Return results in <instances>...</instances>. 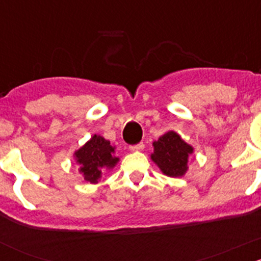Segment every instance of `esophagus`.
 Here are the masks:
<instances>
[{
  "label": "esophagus",
  "mask_w": 261,
  "mask_h": 261,
  "mask_svg": "<svg viewBox=\"0 0 261 261\" xmlns=\"http://www.w3.org/2000/svg\"><path fill=\"white\" fill-rule=\"evenodd\" d=\"M144 144L143 143H139L136 144V145H130V150L131 151H140V150L144 149Z\"/></svg>",
  "instance_id": "obj_1"
}]
</instances>
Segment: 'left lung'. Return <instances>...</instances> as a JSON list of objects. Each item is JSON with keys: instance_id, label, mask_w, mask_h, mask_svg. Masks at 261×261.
<instances>
[{"instance_id": "left-lung-1", "label": "left lung", "mask_w": 261, "mask_h": 261, "mask_svg": "<svg viewBox=\"0 0 261 261\" xmlns=\"http://www.w3.org/2000/svg\"><path fill=\"white\" fill-rule=\"evenodd\" d=\"M154 152L151 159L164 174L169 177H181L188 169V156L193 147L184 143L174 131L164 134L159 140L154 141Z\"/></svg>"}]
</instances>
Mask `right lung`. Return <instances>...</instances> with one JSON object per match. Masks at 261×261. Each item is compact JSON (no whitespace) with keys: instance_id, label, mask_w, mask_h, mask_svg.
<instances>
[{"instance_id":"right-lung-1","label":"right lung","mask_w":261,"mask_h":261,"mask_svg":"<svg viewBox=\"0 0 261 261\" xmlns=\"http://www.w3.org/2000/svg\"><path fill=\"white\" fill-rule=\"evenodd\" d=\"M115 147L110 141L99 135L92 136L91 140L75 151V159L81 165L84 180L97 183L101 179L105 168H114L118 159L114 156Z\"/></svg>"}]
</instances>
